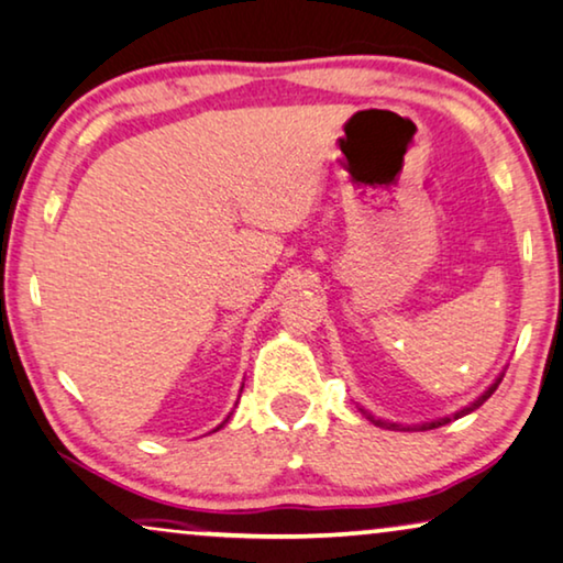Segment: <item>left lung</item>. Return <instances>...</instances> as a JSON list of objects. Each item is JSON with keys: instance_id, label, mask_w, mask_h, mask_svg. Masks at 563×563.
I'll return each mask as SVG.
<instances>
[{"instance_id": "1", "label": "left lung", "mask_w": 563, "mask_h": 563, "mask_svg": "<svg viewBox=\"0 0 563 563\" xmlns=\"http://www.w3.org/2000/svg\"><path fill=\"white\" fill-rule=\"evenodd\" d=\"M499 380H501V376H499L497 380H494V384H492L489 388H486V391H484L482 396H478V399H476L474 404H468V407H463L461 411H455L453 419H459V417H466V415H471V411H474V409L482 407V404H484L486 399H489V396H492L494 391H497ZM360 411H363V415L368 417L373 424H378V427H386V430H404V432H409V430H432V427H443V424L451 422V417H443V419H434V422H422V424H407V427H404V424H396V422H386V419H376V417L371 415L368 409H363V407H360Z\"/></svg>"}]
</instances>
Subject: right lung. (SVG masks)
Listing matches in <instances>:
<instances>
[{
	"mask_svg": "<svg viewBox=\"0 0 563 563\" xmlns=\"http://www.w3.org/2000/svg\"><path fill=\"white\" fill-rule=\"evenodd\" d=\"M223 424H227V419H223ZM223 424H219V427H223ZM219 427H216V430H219Z\"/></svg>",
	"mask_w": 563,
	"mask_h": 563,
	"instance_id": "add662e5",
	"label": "right lung"
}]
</instances>
